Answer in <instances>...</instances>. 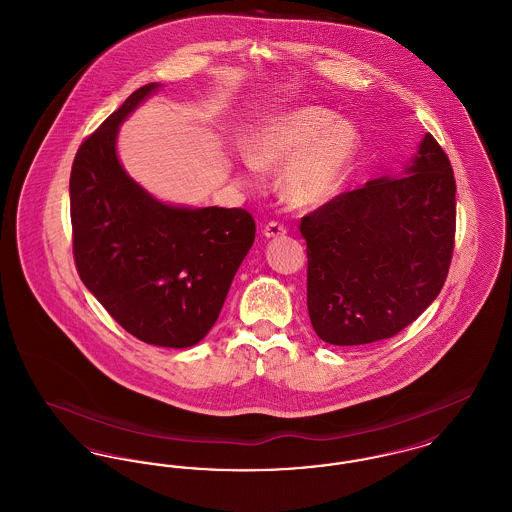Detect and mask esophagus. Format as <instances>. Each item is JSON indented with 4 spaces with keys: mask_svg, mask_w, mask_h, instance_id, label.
I'll use <instances>...</instances> for the list:
<instances>
[{
    "mask_svg": "<svg viewBox=\"0 0 512 512\" xmlns=\"http://www.w3.org/2000/svg\"><path fill=\"white\" fill-rule=\"evenodd\" d=\"M288 232V228L284 226V224H280V222H268L267 226H265V230H263V234L267 236V238H280V236H284Z\"/></svg>",
    "mask_w": 512,
    "mask_h": 512,
    "instance_id": "obj_1",
    "label": "esophagus"
}]
</instances>
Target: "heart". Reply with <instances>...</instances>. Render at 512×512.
Here are the masks:
<instances>
[{"label":"heart","instance_id":"1","mask_svg":"<svg viewBox=\"0 0 512 512\" xmlns=\"http://www.w3.org/2000/svg\"><path fill=\"white\" fill-rule=\"evenodd\" d=\"M361 149V134L334 111L305 105L278 113L247 140L245 171L240 182L255 184L259 167L286 163L280 186L297 205H320L338 194Z\"/></svg>","mask_w":512,"mask_h":512}]
</instances>
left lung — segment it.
<instances>
[{"label": "left lung", "instance_id": "obj_1", "mask_svg": "<svg viewBox=\"0 0 512 512\" xmlns=\"http://www.w3.org/2000/svg\"><path fill=\"white\" fill-rule=\"evenodd\" d=\"M403 176H382L303 217L307 309L318 338L363 345L399 334L441 292L455 245V176L426 134Z\"/></svg>", "mask_w": 512, "mask_h": 512}]
</instances>
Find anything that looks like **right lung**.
Returning <instances> with one entry per match:
<instances>
[{"label":"right lung","instance_id":"obj_1","mask_svg":"<svg viewBox=\"0 0 512 512\" xmlns=\"http://www.w3.org/2000/svg\"><path fill=\"white\" fill-rule=\"evenodd\" d=\"M159 86L128 96L78 147L69 186L73 253L84 286L128 334L182 349L217 322L255 220L245 209L167 205L122 169L119 126Z\"/></svg>","mask_w":512,"mask_h":512}]
</instances>
